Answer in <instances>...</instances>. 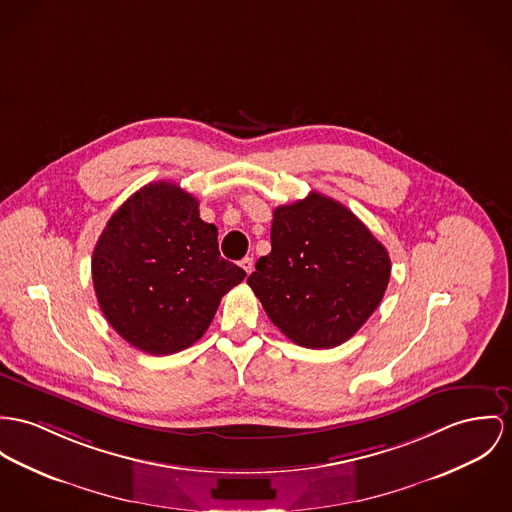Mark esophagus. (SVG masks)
<instances>
[{"label": "esophagus", "mask_w": 512, "mask_h": 512, "mask_svg": "<svg viewBox=\"0 0 512 512\" xmlns=\"http://www.w3.org/2000/svg\"><path fill=\"white\" fill-rule=\"evenodd\" d=\"M241 269L247 273V275H251L253 273V257H245V259H241Z\"/></svg>", "instance_id": "obj_1"}]
</instances>
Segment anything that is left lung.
<instances>
[{"instance_id":"obj_1","label":"left lung","mask_w":512,"mask_h":512,"mask_svg":"<svg viewBox=\"0 0 512 512\" xmlns=\"http://www.w3.org/2000/svg\"><path fill=\"white\" fill-rule=\"evenodd\" d=\"M390 273L386 247L353 212L310 193L276 208L271 253L257 261L247 284L290 341L333 349L374 314Z\"/></svg>"}]
</instances>
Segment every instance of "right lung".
<instances>
[{
  "label": "right lung",
  "mask_w": 512,
  "mask_h": 512,
  "mask_svg": "<svg viewBox=\"0 0 512 512\" xmlns=\"http://www.w3.org/2000/svg\"><path fill=\"white\" fill-rule=\"evenodd\" d=\"M91 275L118 335L165 356L197 343L245 271L220 257L218 228L200 220L197 198L158 181L111 216L93 249Z\"/></svg>",
  "instance_id": "obj_1"
}]
</instances>
